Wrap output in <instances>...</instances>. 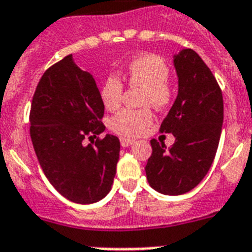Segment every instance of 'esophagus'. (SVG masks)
<instances>
[{
    "label": "esophagus",
    "instance_id": "34e87169",
    "mask_svg": "<svg viewBox=\"0 0 252 252\" xmlns=\"http://www.w3.org/2000/svg\"><path fill=\"white\" fill-rule=\"evenodd\" d=\"M135 143L134 139H128V138H121V146L122 147H130Z\"/></svg>",
    "mask_w": 252,
    "mask_h": 252
}]
</instances>
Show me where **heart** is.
I'll use <instances>...</instances> for the list:
<instances>
[{
  "instance_id": "b5f03b06",
  "label": "heart",
  "mask_w": 252,
  "mask_h": 252,
  "mask_svg": "<svg viewBox=\"0 0 252 252\" xmlns=\"http://www.w3.org/2000/svg\"><path fill=\"white\" fill-rule=\"evenodd\" d=\"M169 67L162 60L154 54H144L134 58L128 63L125 78L131 86L143 87V105H152L158 109L168 106L172 101L173 92L168 79ZM124 94V84L116 75H109L104 80L100 90V97L108 110L120 108ZM152 122V112L143 109H124L110 121V128L124 136L140 135Z\"/></svg>"
}]
</instances>
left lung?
I'll return each mask as SVG.
<instances>
[{
  "mask_svg": "<svg viewBox=\"0 0 252 252\" xmlns=\"http://www.w3.org/2000/svg\"><path fill=\"white\" fill-rule=\"evenodd\" d=\"M178 78L176 101L161 124L176 142L152 139V155L146 165L150 186L160 194L181 195L196 187L208 173L220 142L224 121L222 94L199 54L182 49L173 56Z\"/></svg>",
  "mask_w": 252,
  "mask_h": 252,
  "instance_id": "8db88e82",
  "label": "left lung"
}]
</instances>
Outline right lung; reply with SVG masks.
<instances>
[{"instance_id":"add662e5","label":"right lung","mask_w":252,"mask_h":252,"mask_svg":"<svg viewBox=\"0 0 252 252\" xmlns=\"http://www.w3.org/2000/svg\"><path fill=\"white\" fill-rule=\"evenodd\" d=\"M104 104L96 82L76 65L72 54L41 76L32 98L30 134L44 174L56 190L78 204L105 198L113 185L120 158V139L106 134Z\"/></svg>"}]
</instances>
